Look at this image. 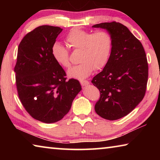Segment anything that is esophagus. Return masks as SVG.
Wrapping results in <instances>:
<instances>
[{
  "label": "esophagus",
  "mask_w": 160,
  "mask_h": 160,
  "mask_svg": "<svg viewBox=\"0 0 160 160\" xmlns=\"http://www.w3.org/2000/svg\"><path fill=\"white\" fill-rule=\"evenodd\" d=\"M80 82L81 84V85L82 86H86V85H88L89 84H90V82L88 80H80Z\"/></svg>",
  "instance_id": "obj_1"
}]
</instances>
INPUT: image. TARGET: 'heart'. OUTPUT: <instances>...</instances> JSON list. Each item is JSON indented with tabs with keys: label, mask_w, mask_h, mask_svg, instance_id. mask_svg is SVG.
Masks as SVG:
<instances>
[{
	"label": "heart",
	"mask_w": 160,
	"mask_h": 160,
	"mask_svg": "<svg viewBox=\"0 0 160 160\" xmlns=\"http://www.w3.org/2000/svg\"><path fill=\"white\" fill-rule=\"evenodd\" d=\"M66 42L71 49L79 51V61L68 72L70 78L84 79L93 70H99L106 66L112 49V39L106 31L94 32L74 28L66 37ZM51 53L57 63L64 68L70 66L69 52L66 47L56 42L51 47Z\"/></svg>",
	"instance_id": "b5f03b06"
}]
</instances>
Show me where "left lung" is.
Instances as JSON below:
<instances>
[{
	"mask_svg": "<svg viewBox=\"0 0 160 160\" xmlns=\"http://www.w3.org/2000/svg\"><path fill=\"white\" fill-rule=\"evenodd\" d=\"M92 28L106 29L112 39L109 60L92 80L100 92L94 109L103 118L117 120L132 112L145 96L148 78L145 51L121 23L103 22Z\"/></svg>",
	"mask_w": 160,
	"mask_h": 160,
	"instance_id": "obj_1",
	"label": "left lung"
}]
</instances>
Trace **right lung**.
I'll return each mask as SVG.
<instances>
[{
  "label": "right lung",
  "mask_w": 160,
  "mask_h": 160,
  "mask_svg": "<svg viewBox=\"0 0 160 160\" xmlns=\"http://www.w3.org/2000/svg\"><path fill=\"white\" fill-rule=\"evenodd\" d=\"M62 30L42 25L27 34L19 44L14 70L22 106L32 118L47 123L63 118L82 90L78 80H66V72L51 53Z\"/></svg>",
  "instance_id": "right-lung-1"
}]
</instances>
